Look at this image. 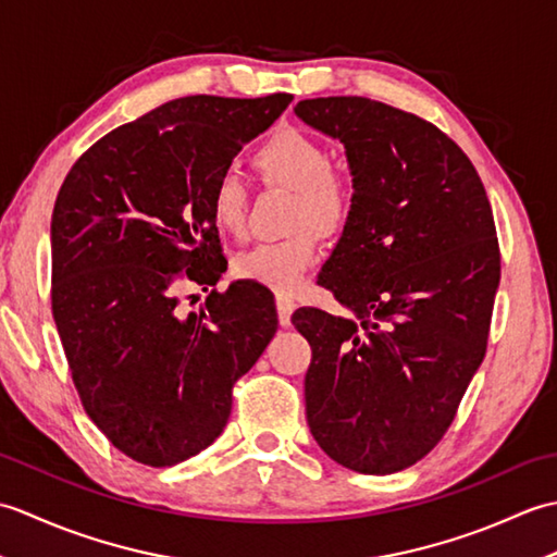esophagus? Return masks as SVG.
<instances>
[{"instance_id": "esophagus-1", "label": "esophagus", "mask_w": 557, "mask_h": 557, "mask_svg": "<svg viewBox=\"0 0 557 557\" xmlns=\"http://www.w3.org/2000/svg\"><path fill=\"white\" fill-rule=\"evenodd\" d=\"M294 306H297V304H294V299H289V297H277V315H280V325H282V327H289Z\"/></svg>"}]
</instances>
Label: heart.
I'll return each mask as SVG.
<instances>
[{
	"label": "heart",
	"mask_w": 557,
	"mask_h": 557,
	"mask_svg": "<svg viewBox=\"0 0 557 557\" xmlns=\"http://www.w3.org/2000/svg\"><path fill=\"white\" fill-rule=\"evenodd\" d=\"M253 168L270 186L294 191L287 227L280 242L256 244L234 260V275L292 297L318 258L321 239L347 227L354 210V188L345 174L330 168V152L301 128H277L253 152ZM248 191L234 172H222L210 191V215L222 232L242 234Z\"/></svg>",
	"instance_id": "1"
}]
</instances>
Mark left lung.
<instances>
[{
	"label": "left lung",
	"mask_w": 557,
	"mask_h": 557,
	"mask_svg": "<svg viewBox=\"0 0 557 557\" xmlns=\"http://www.w3.org/2000/svg\"><path fill=\"white\" fill-rule=\"evenodd\" d=\"M294 112L345 146L354 176L351 218L318 285L357 318L292 315L313 351L306 419L337 465L395 474L441 443L486 357L493 210L465 150L417 114L357 96Z\"/></svg>",
	"instance_id": "8db88e82"
}]
</instances>
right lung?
I'll return each instance as SVG.
<instances>
[{"instance_id": "1", "label": "right lung", "mask_w": 557, "mask_h": 557, "mask_svg": "<svg viewBox=\"0 0 557 557\" xmlns=\"http://www.w3.org/2000/svg\"><path fill=\"white\" fill-rule=\"evenodd\" d=\"M294 96H188L116 126L69 170L52 212V315L81 405L140 465L172 467L227 425L232 387L277 330L272 294L215 287L210 191ZM194 297V294H188Z\"/></svg>"}]
</instances>
